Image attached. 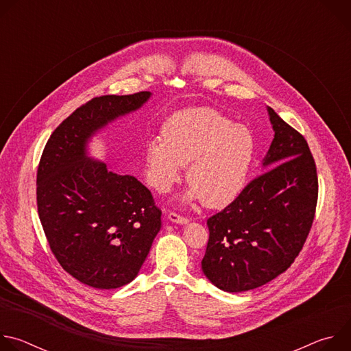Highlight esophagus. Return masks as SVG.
I'll return each mask as SVG.
<instances>
[{"instance_id": "esophagus-1", "label": "esophagus", "mask_w": 351, "mask_h": 351, "mask_svg": "<svg viewBox=\"0 0 351 351\" xmlns=\"http://www.w3.org/2000/svg\"><path fill=\"white\" fill-rule=\"evenodd\" d=\"M168 219H169L171 222L180 223V225H183V223H187V222H189V219H187L186 217L179 215V214H176V213H169V214H168Z\"/></svg>"}]
</instances>
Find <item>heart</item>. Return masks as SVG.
<instances>
[{
	"instance_id": "1",
	"label": "heart",
	"mask_w": 351,
	"mask_h": 351,
	"mask_svg": "<svg viewBox=\"0 0 351 351\" xmlns=\"http://www.w3.org/2000/svg\"><path fill=\"white\" fill-rule=\"evenodd\" d=\"M256 160V137L213 108L180 111L167 119L162 137L144 148V176L158 193L176 184L189 164L186 197L210 208L225 207L244 190Z\"/></svg>"
}]
</instances>
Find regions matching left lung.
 <instances>
[{
    "mask_svg": "<svg viewBox=\"0 0 351 351\" xmlns=\"http://www.w3.org/2000/svg\"><path fill=\"white\" fill-rule=\"evenodd\" d=\"M275 137L264 171L221 213L207 219L204 275L221 290L260 287L283 274L311 230L318 176L307 140L271 107Z\"/></svg>",
    "mask_w": 351,
    "mask_h": 351,
    "instance_id": "left-lung-1",
    "label": "left lung"
}]
</instances>
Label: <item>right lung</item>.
Instances as JSON below:
<instances>
[{
	"instance_id": "1",
	"label": "right lung",
	"mask_w": 351,
	"mask_h": 351,
	"mask_svg": "<svg viewBox=\"0 0 351 351\" xmlns=\"http://www.w3.org/2000/svg\"><path fill=\"white\" fill-rule=\"evenodd\" d=\"M152 95H101L49 136L37 169V210L49 248L75 279L95 289L132 282L161 229V210L134 176L86 156V143Z\"/></svg>"
}]
</instances>
